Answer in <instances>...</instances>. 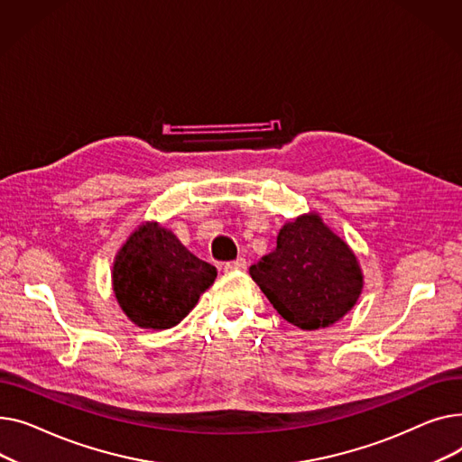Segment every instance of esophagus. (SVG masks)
<instances>
[{"mask_svg": "<svg viewBox=\"0 0 462 462\" xmlns=\"http://www.w3.org/2000/svg\"><path fill=\"white\" fill-rule=\"evenodd\" d=\"M246 268H248V261L244 257H238L235 261L226 263V270H246Z\"/></svg>", "mask_w": 462, "mask_h": 462, "instance_id": "34e87169", "label": "esophagus"}]
</instances>
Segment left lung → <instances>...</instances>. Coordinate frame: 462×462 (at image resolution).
I'll list each match as a JSON object with an SVG mask.
<instances>
[{
	"mask_svg": "<svg viewBox=\"0 0 462 462\" xmlns=\"http://www.w3.org/2000/svg\"><path fill=\"white\" fill-rule=\"evenodd\" d=\"M250 276L274 310L302 330L339 320L364 285L355 254L317 214L285 224L276 250L252 264Z\"/></svg>",
	"mask_w": 462,
	"mask_h": 462,
	"instance_id": "obj_1",
	"label": "left lung"
}]
</instances>
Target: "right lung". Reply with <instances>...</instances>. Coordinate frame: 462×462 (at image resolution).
<instances>
[{
    "instance_id": "add662e5",
    "label": "right lung",
    "mask_w": 462,
    "mask_h": 462,
    "mask_svg": "<svg viewBox=\"0 0 462 462\" xmlns=\"http://www.w3.org/2000/svg\"><path fill=\"white\" fill-rule=\"evenodd\" d=\"M216 280V268L158 224L132 233L116 257L114 291L119 306L142 328L166 330L192 310Z\"/></svg>"
}]
</instances>
